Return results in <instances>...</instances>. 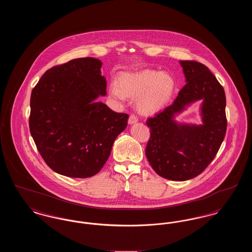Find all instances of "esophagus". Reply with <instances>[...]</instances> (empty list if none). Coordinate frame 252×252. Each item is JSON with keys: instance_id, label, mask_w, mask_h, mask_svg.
Segmentation results:
<instances>
[{"instance_id": "34e87169", "label": "esophagus", "mask_w": 252, "mask_h": 252, "mask_svg": "<svg viewBox=\"0 0 252 252\" xmlns=\"http://www.w3.org/2000/svg\"><path fill=\"white\" fill-rule=\"evenodd\" d=\"M137 122H138L137 116L134 115V114H131V115L129 116V119H128V124H129V125H133V124H136Z\"/></svg>"}]
</instances>
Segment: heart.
I'll list each match as a JSON object with an SVG mask.
<instances>
[{
  "label": "heart",
  "instance_id": "b5f03b06",
  "mask_svg": "<svg viewBox=\"0 0 252 252\" xmlns=\"http://www.w3.org/2000/svg\"><path fill=\"white\" fill-rule=\"evenodd\" d=\"M176 89V79L170 72L143 70L122 73L119 83L113 81L109 85V94L119 101H125L126 97H136L138 110L153 114L167 105Z\"/></svg>",
  "mask_w": 252,
  "mask_h": 252
}]
</instances>
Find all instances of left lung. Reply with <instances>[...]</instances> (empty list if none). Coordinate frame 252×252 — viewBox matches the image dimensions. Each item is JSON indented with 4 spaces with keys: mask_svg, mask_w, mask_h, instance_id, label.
I'll return each instance as SVG.
<instances>
[{
    "mask_svg": "<svg viewBox=\"0 0 252 252\" xmlns=\"http://www.w3.org/2000/svg\"><path fill=\"white\" fill-rule=\"evenodd\" d=\"M186 85L174 103L146 121L150 139L145 156L157 174L176 181L201 174L215 158L227 130L226 95L210 70L199 62L180 60ZM200 99L199 125L179 123L175 116Z\"/></svg>",
    "mask_w": 252,
    "mask_h": 252,
    "instance_id": "8db88e82",
    "label": "left lung"
}]
</instances>
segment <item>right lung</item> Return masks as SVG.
<instances>
[{
	"instance_id": "1",
	"label": "right lung",
	"mask_w": 252,
	"mask_h": 252,
	"mask_svg": "<svg viewBox=\"0 0 252 252\" xmlns=\"http://www.w3.org/2000/svg\"><path fill=\"white\" fill-rule=\"evenodd\" d=\"M101 60L84 58L55 66L41 76L30 100L29 127L49 167L70 178L97 174L128 115L96 99L106 96Z\"/></svg>"
}]
</instances>
